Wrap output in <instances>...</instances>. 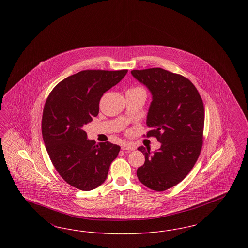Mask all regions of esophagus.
<instances>
[{"instance_id": "34e87169", "label": "esophagus", "mask_w": 248, "mask_h": 248, "mask_svg": "<svg viewBox=\"0 0 248 248\" xmlns=\"http://www.w3.org/2000/svg\"><path fill=\"white\" fill-rule=\"evenodd\" d=\"M122 150L123 151H134L135 149H136V147L134 146V145H132L131 143H128V142H124L123 144H122Z\"/></svg>"}]
</instances>
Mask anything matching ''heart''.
Here are the masks:
<instances>
[{
    "label": "heart",
    "mask_w": 248,
    "mask_h": 248,
    "mask_svg": "<svg viewBox=\"0 0 248 248\" xmlns=\"http://www.w3.org/2000/svg\"><path fill=\"white\" fill-rule=\"evenodd\" d=\"M132 89H141V88H140V87H136V88H132ZM132 89H130V90H132Z\"/></svg>",
    "instance_id": "b5f03b06"
}]
</instances>
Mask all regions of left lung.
Wrapping results in <instances>:
<instances>
[{
	"instance_id": "1",
	"label": "left lung",
	"mask_w": 248,
	"mask_h": 248,
	"mask_svg": "<svg viewBox=\"0 0 248 248\" xmlns=\"http://www.w3.org/2000/svg\"><path fill=\"white\" fill-rule=\"evenodd\" d=\"M153 95L146 124L147 137H155L161 148L154 153L140 147L144 165L137 176L149 189L163 191L183 180L200 155L204 109L196 87L182 75L153 68L131 71Z\"/></svg>"
}]
</instances>
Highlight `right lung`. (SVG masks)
<instances>
[{"mask_svg": "<svg viewBox=\"0 0 248 248\" xmlns=\"http://www.w3.org/2000/svg\"><path fill=\"white\" fill-rule=\"evenodd\" d=\"M127 71H80L58 83L46 99L42 119L44 142L59 175L76 189L100 186L118 156L120 146L95 144L87 139L83 126L97 116L101 96Z\"/></svg>", "mask_w": 248, "mask_h": 248, "instance_id": "right-lung-1", "label": "right lung"}]
</instances>
